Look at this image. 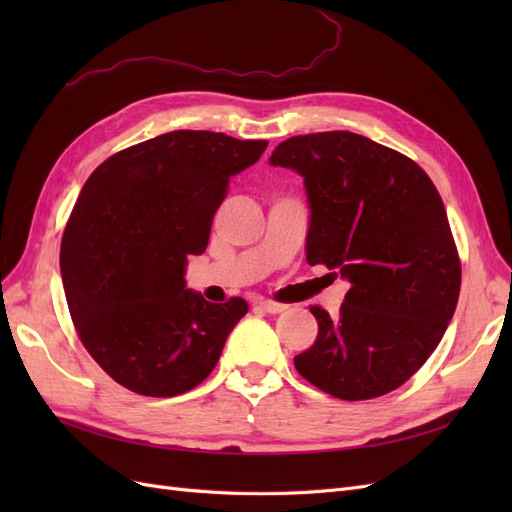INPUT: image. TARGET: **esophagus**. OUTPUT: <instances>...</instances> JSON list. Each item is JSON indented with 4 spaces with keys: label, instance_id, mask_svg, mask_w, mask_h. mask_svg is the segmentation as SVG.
Listing matches in <instances>:
<instances>
[{
    "label": "esophagus",
    "instance_id": "1",
    "mask_svg": "<svg viewBox=\"0 0 512 512\" xmlns=\"http://www.w3.org/2000/svg\"><path fill=\"white\" fill-rule=\"evenodd\" d=\"M256 305L265 309V312H269V314H280L288 307L284 303H275V301H269V299H256Z\"/></svg>",
    "mask_w": 512,
    "mask_h": 512
}]
</instances>
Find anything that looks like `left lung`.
I'll return each mask as SVG.
<instances>
[{
	"instance_id": "left-lung-1",
	"label": "left lung",
	"mask_w": 512,
	"mask_h": 512,
	"mask_svg": "<svg viewBox=\"0 0 512 512\" xmlns=\"http://www.w3.org/2000/svg\"><path fill=\"white\" fill-rule=\"evenodd\" d=\"M271 166L303 177L309 203L307 262L350 284L339 316L318 320L299 374L337 399L395 391L438 348L461 286L442 198L425 170L354 132L292 136Z\"/></svg>"
}]
</instances>
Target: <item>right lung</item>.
Here are the masks:
<instances>
[{
  "label": "right lung",
  "instance_id": "add662e5",
  "mask_svg": "<svg viewBox=\"0 0 512 512\" xmlns=\"http://www.w3.org/2000/svg\"><path fill=\"white\" fill-rule=\"evenodd\" d=\"M267 145L175 130L115 153L85 181L61 239V280L83 346L126 389L175 397L218 365L247 303L205 301L185 286V265L207 250L230 177Z\"/></svg>",
  "mask_w": 512,
  "mask_h": 512
}]
</instances>
